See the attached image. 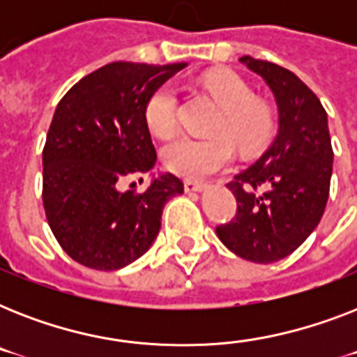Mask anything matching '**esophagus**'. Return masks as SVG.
I'll return each mask as SVG.
<instances>
[{
  "mask_svg": "<svg viewBox=\"0 0 357 357\" xmlns=\"http://www.w3.org/2000/svg\"><path fill=\"white\" fill-rule=\"evenodd\" d=\"M183 187L187 192H200V190L206 189V183H200V181H190V179H185Z\"/></svg>",
  "mask_w": 357,
  "mask_h": 357,
  "instance_id": "1",
  "label": "esophagus"
}]
</instances>
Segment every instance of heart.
Instances as JSON below:
<instances>
[{"instance_id": "heart-1", "label": "heart", "mask_w": 357, "mask_h": 357, "mask_svg": "<svg viewBox=\"0 0 357 357\" xmlns=\"http://www.w3.org/2000/svg\"><path fill=\"white\" fill-rule=\"evenodd\" d=\"M202 83L222 109V116L213 131L224 137H178L162 148L165 167L185 179H204L229 167L234 161V146L229 142L230 139L244 153L257 151L271 140L276 126L271 105L254 98L250 83L237 72L215 70L209 72ZM144 116L151 133L170 137L178 128L176 89L172 85L159 86L146 103Z\"/></svg>"}]
</instances>
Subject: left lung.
Wrapping results in <instances>:
<instances>
[{"instance_id": "8db88e82", "label": "left lung", "mask_w": 357, "mask_h": 357, "mask_svg": "<svg viewBox=\"0 0 357 357\" xmlns=\"http://www.w3.org/2000/svg\"><path fill=\"white\" fill-rule=\"evenodd\" d=\"M274 92L280 129L268 150L228 183L237 213L217 235L234 254L274 263L293 254L321 222L330 195L333 150L315 92L291 70L241 57Z\"/></svg>"}]
</instances>
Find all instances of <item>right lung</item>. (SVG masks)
I'll use <instances>...</instances> for the list:
<instances>
[{
    "mask_svg": "<svg viewBox=\"0 0 357 357\" xmlns=\"http://www.w3.org/2000/svg\"><path fill=\"white\" fill-rule=\"evenodd\" d=\"M187 63L105 64L59 102L42 150V202L61 248L94 271H116L150 248L162 207L183 192L174 174L144 192L122 190L157 159L146 123L151 94Z\"/></svg>",
    "mask_w": 357,
    "mask_h": 357,
    "instance_id": "obj_1",
    "label": "right lung"
}]
</instances>
